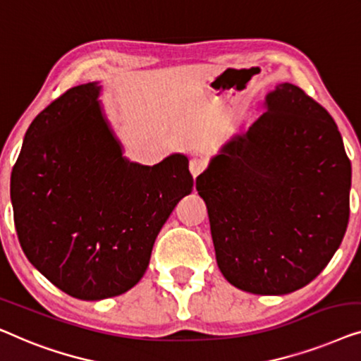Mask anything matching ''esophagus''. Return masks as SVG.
<instances>
[{
    "label": "esophagus",
    "mask_w": 361,
    "mask_h": 361,
    "mask_svg": "<svg viewBox=\"0 0 361 361\" xmlns=\"http://www.w3.org/2000/svg\"><path fill=\"white\" fill-rule=\"evenodd\" d=\"M204 169H206V160H202V159H191L190 160V171H191V175L195 176V178Z\"/></svg>",
    "instance_id": "obj_1"
}]
</instances>
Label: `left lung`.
I'll use <instances>...</instances> for the list:
<instances>
[{"instance_id":"obj_1","label":"left lung","mask_w":361,"mask_h":361,"mask_svg":"<svg viewBox=\"0 0 361 361\" xmlns=\"http://www.w3.org/2000/svg\"><path fill=\"white\" fill-rule=\"evenodd\" d=\"M263 108L212 157L196 190L226 280L280 296L311 283L342 243L352 165L332 116L296 85H276Z\"/></svg>"}]
</instances>
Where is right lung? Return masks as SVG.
I'll return each mask as SVG.
<instances>
[{
	"label": "right lung",
	"mask_w": 361,
	"mask_h": 361,
	"mask_svg": "<svg viewBox=\"0 0 361 361\" xmlns=\"http://www.w3.org/2000/svg\"><path fill=\"white\" fill-rule=\"evenodd\" d=\"M99 94L98 81L75 86L37 114L11 173L27 260L83 301L140 281L157 235L195 183L183 154L154 166L126 159Z\"/></svg>",
	"instance_id": "obj_1"
}]
</instances>
